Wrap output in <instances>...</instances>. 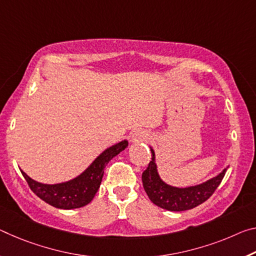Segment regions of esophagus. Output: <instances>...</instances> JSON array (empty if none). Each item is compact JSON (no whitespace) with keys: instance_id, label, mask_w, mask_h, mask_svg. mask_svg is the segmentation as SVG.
Instances as JSON below:
<instances>
[{"instance_id":"esophagus-1","label":"esophagus","mask_w":256,"mask_h":256,"mask_svg":"<svg viewBox=\"0 0 256 256\" xmlns=\"http://www.w3.org/2000/svg\"><path fill=\"white\" fill-rule=\"evenodd\" d=\"M150 138L149 132L147 131H136L133 133L132 136V141L133 142H136V141H147Z\"/></svg>"}]
</instances>
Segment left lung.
I'll use <instances>...</instances> for the list:
<instances>
[{
  "mask_svg": "<svg viewBox=\"0 0 256 256\" xmlns=\"http://www.w3.org/2000/svg\"><path fill=\"white\" fill-rule=\"evenodd\" d=\"M149 147L152 150V160H150L147 170L142 173L144 188L149 200L154 204L157 205L158 208L171 210V212L192 210L208 200L220 186L226 168H229L226 166L218 176L210 178V180L202 182V184L179 188V186H171L162 180L157 170L155 150L152 149V146Z\"/></svg>",
  "mask_w": 256,
  "mask_h": 256,
  "instance_id": "1",
  "label": "left lung"
}]
</instances>
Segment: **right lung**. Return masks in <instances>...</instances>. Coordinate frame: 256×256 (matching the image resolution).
<instances>
[{"label":"right lung","mask_w":256,"mask_h":256,"mask_svg":"<svg viewBox=\"0 0 256 256\" xmlns=\"http://www.w3.org/2000/svg\"><path fill=\"white\" fill-rule=\"evenodd\" d=\"M128 146V140L112 144L104 150L80 176L62 184H42L28 176L22 170H20V172L36 196L48 205L60 210L80 208L88 205L96 196L102 181L104 168L109 160L123 152Z\"/></svg>","instance_id":"add662e5"}]
</instances>
